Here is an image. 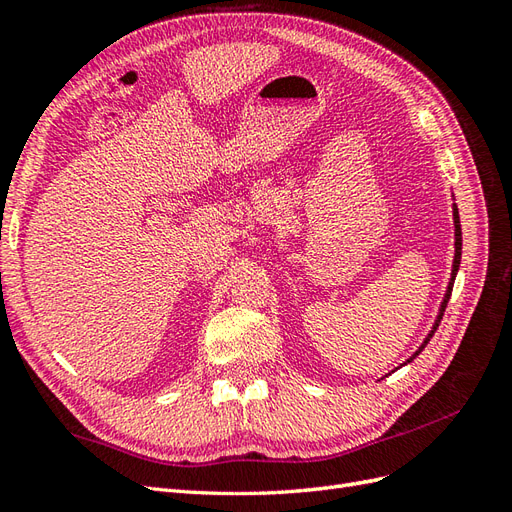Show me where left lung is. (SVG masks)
I'll list each match as a JSON object with an SVG mask.
<instances>
[{"mask_svg":"<svg viewBox=\"0 0 512 512\" xmlns=\"http://www.w3.org/2000/svg\"><path fill=\"white\" fill-rule=\"evenodd\" d=\"M454 233H456V255H454V270H452V283L448 285V294H445V298H443V305H441V313H439V318H437V322H435V326H432V331L428 333V337H426V342L422 344V348H419L415 355L409 359V361H413L419 352L424 350V346L430 342V337L435 335V331H437V326H439V322H441V318H443V311H445V307H448V300H450V294H452V285H454V277H456V270H458V264H461V246H463V238H461V220H458V209H456V205H454Z\"/></svg>","mask_w":512,"mask_h":512,"instance_id":"1","label":"left lung"}]
</instances>
